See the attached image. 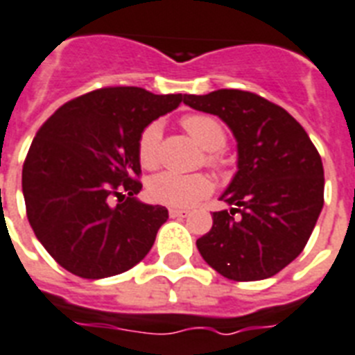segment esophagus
<instances>
[{
  "mask_svg": "<svg viewBox=\"0 0 355 355\" xmlns=\"http://www.w3.org/2000/svg\"><path fill=\"white\" fill-rule=\"evenodd\" d=\"M169 217H171V218H186V217H189V209L171 207V209H169Z\"/></svg>",
  "mask_w": 355,
  "mask_h": 355,
  "instance_id": "34e87169",
  "label": "esophagus"
}]
</instances>
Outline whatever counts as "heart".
Returning a JSON list of instances; mask_svg holds the SVG:
<instances>
[{"label": "heart", "instance_id": "1", "mask_svg": "<svg viewBox=\"0 0 355 355\" xmlns=\"http://www.w3.org/2000/svg\"><path fill=\"white\" fill-rule=\"evenodd\" d=\"M182 128L193 137V140L206 151L204 162L213 169L223 166V158L218 155L227 142V135L223 123L207 114H187L182 118ZM160 140L162 125L151 122L146 125L138 138V158L146 169H153L160 160ZM213 189L211 178L204 173L180 175V173L164 171L158 173L148 182V195L153 202L173 207H189L207 197Z\"/></svg>", "mask_w": 355, "mask_h": 355}]
</instances>
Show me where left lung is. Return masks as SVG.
<instances>
[{
  "label": "left lung",
  "instance_id": "8db88e82",
  "mask_svg": "<svg viewBox=\"0 0 355 355\" xmlns=\"http://www.w3.org/2000/svg\"><path fill=\"white\" fill-rule=\"evenodd\" d=\"M184 103L224 120L239 151V171L220 197L233 207L213 213L198 252L232 281L272 277L304 250L322 209L318 149L290 112L255 93L218 89L184 94Z\"/></svg>",
  "mask_w": 355,
  "mask_h": 355
}]
</instances>
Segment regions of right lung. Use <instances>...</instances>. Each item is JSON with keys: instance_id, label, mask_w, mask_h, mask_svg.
I'll return each instance as SVG.
<instances>
[{"instance_id": "1", "label": "right lung", "mask_w": 355, "mask_h": 355, "mask_svg": "<svg viewBox=\"0 0 355 355\" xmlns=\"http://www.w3.org/2000/svg\"><path fill=\"white\" fill-rule=\"evenodd\" d=\"M182 98L102 87L63 103L36 132L21 175L27 217L67 272L111 277L149 253L169 215L135 197L142 189L138 138Z\"/></svg>"}]
</instances>
